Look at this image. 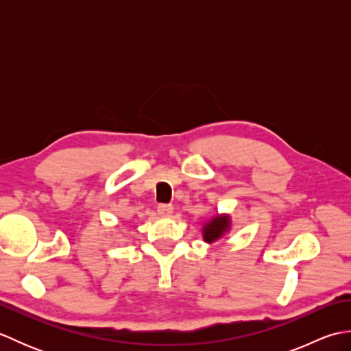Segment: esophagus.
Returning <instances> with one entry per match:
<instances>
[{"label": "esophagus", "mask_w": 351, "mask_h": 351, "mask_svg": "<svg viewBox=\"0 0 351 351\" xmlns=\"http://www.w3.org/2000/svg\"><path fill=\"white\" fill-rule=\"evenodd\" d=\"M156 211H158L160 215H164V217H169V215L173 214V206L166 205V204H160L156 206Z\"/></svg>", "instance_id": "obj_1"}]
</instances>
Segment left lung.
<instances>
[{
  "mask_svg": "<svg viewBox=\"0 0 351 351\" xmlns=\"http://www.w3.org/2000/svg\"><path fill=\"white\" fill-rule=\"evenodd\" d=\"M230 229V217L228 214H221V215H215L210 221L205 223L202 228V234H204V241L206 243H214L220 240V238L225 235L228 230Z\"/></svg>",
  "mask_w": 351,
  "mask_h": 351,
  "instance_id": "obj_1",
  "label": "left lung"
}]
</instances>
